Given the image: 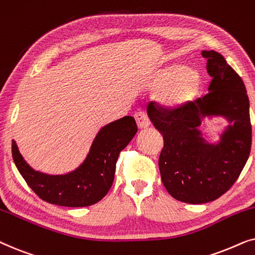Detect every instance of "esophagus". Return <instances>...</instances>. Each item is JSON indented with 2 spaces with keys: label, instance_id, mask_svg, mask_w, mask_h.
<instances>
[{
  "label": "esophagus",
  "instance_id": "1",
  "mask_svg": "<svg viewBox=\"0 0 255 255\" xmlns=\"http://www.w3.org/2000/svg\"><path fill=\"white\" fill-rule=\"evenodd\" d=\"M134 118L136 120L138 128H147L150 126V120H149L148 115L144 112H137V113H135Z\"/></svg>",
  "mask_w": 255,
  "mask_h": 255
}]
</instances>
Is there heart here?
Segmentation results:
<instances>
[{
	"label": "heart",
	"mask_w": 255,
	"mask_h": 255,
	"mask_svg": "<svg viewBox=\"0 0 255 255\" xmlns=\"http://www.w3.org/2000/svg\"><path fill=\"white\" fill-rule=\"evenodd\" d=\"M155 87L159 88V104L169 110H177L197 96L202 87V78L185 66L172 65L162 71L155 81Z\"/></svg>",
	"instance_id": "heart-1"
}]
</instances>
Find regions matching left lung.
Returning a JSON list of instances; mask_svg holds the SVG:
<instances>
[{"label": "left lung", "instance_id": "left-lung-1", "mask_svg": "<svg viewBox=\"0 0 255 255\" xmlns=\"http://www.w3.org/2000/svg\"><path fill=\"white\" fill-rule=\"evenodd\" d=\"M212 77L209 93L177 110L156 103L148 117L163 135L158 167L163 185L177 201L203 204L219 198L238 179L252 145L250 100L245 84L222 54L202 51ZM205 116L230 122L218 144H209L198 129Z\"/></svg>", "mask_w": 255, "mask_h": 255}]
</instances>
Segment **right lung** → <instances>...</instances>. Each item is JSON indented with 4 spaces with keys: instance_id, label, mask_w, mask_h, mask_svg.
Segmentation results:
<instances>
[{
    "instance_id": "add662e5",
    "label": "right lung",
    "mask_w": 255,
    "mask_h": 255,
    "mask_svg": "<svg viewBox=\"0 0 255 255\" xmlns=\"http://www.w3.org/2000/svg\"><path fill=\"white\" fill-rule=\"evenodd\" d=\"M137 131L133 117H124L98 131L85 161L65 175H47L30 167L15 141L11 151L19 174L39 198L51 204L81 208L98 203L107 195L114 181L119 154Z\"/></svg>"
}]
</instances>
